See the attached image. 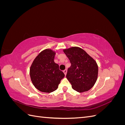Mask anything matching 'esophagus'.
<instances>
[{
    "mask_svg": "<svg viewBox=\"0 0 125 125\" xmlns=\"http://www.w3.org/2000/svg\"><path fill=\"white\" fill-rule=\"evenodd\" d=\"M63 73H65V75H66V74H67V69L64 70H63Z\"/></svg>",
    "mask_w": 125,
    "mask_h": 125,
    "instance_id": "obj_1",
    "label": "esophagus"
}]
</instances>
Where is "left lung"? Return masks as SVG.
Masks as SVG:
<instances>
[{
    "instance_id": "1",
    "label": "left lung",
    "mask_w": 125,
    "mask_h": 125,
    "mask_svg": "<svg viewBox=\"0 0 125 125\" xmlns=\"http://www.w3.org/2000/svg\"><path fill=\"white\" fill-rule=\"evenodd\" d=\"M63 51L71 64L66 78L72 88L80 93L88 91L95 84L97 79L99 70L96 61L79 47H71Z\"/></svg>"
}]
</instances>
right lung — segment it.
I'll use <instances>...</instances> for the list:
<instances>
[{
    "label": "right lung",
    "instance_id": "right-lung-1",
    "mask_svg": "<svg viewBox=\"0 0 125 125\" xmlns=\"http://www.w3.org/2000/svg\"><path fill=\"white\" fill-rule=\"evenodd\" d=\"M56 52L51 49L42 51L33 60L30 68L33 84L41 92L51 93L57 89L62 79L65 77L54 62Z\"/></svg>",
    "mask_w": 125,
    "mask_h": 125
}]
</instances>
